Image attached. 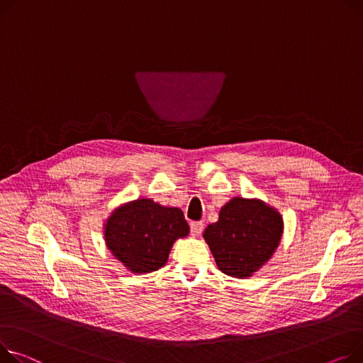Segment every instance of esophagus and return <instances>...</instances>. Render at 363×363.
I'll list each match as a JSON object with an SVG mask.
<instances>
[{"instance_id": "esophagus-1", "label": "esophagus", "mask_w": 363, "mask_h": 363, "mask_svg": "<svg viewBox=\"0 0 363 363\" xmlns=\"http://www.w3.org/2000/svg\"><path fill=\"white\" fill-rule=\"evenodd\" d=\"M204 229V223L203 222H191V233L194 236H199Z\"/></svg>"}]
</instances>
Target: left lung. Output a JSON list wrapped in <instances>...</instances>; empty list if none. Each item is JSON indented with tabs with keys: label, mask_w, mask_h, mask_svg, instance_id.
<instances>
[{
	"label": "left lung",
	"mask_w": 363,
	"mask_h": 363,
	"mask_svg": "<svg viewBox=\"0 0 363 363\" xmlns=\"http://www.w3.org/2000/svg\"><path fill=\"white\" fill-rule=\"evenodd\" d=\"M283 219L280 213L261 200L235 197L208 225L203 238L217 267L228 276L251 277L267 262L280 244Z\"/></svg>",
	"instance_id": "8db88e82"
}]
</instances>
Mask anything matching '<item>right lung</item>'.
Instances as JSON below:
<instances>
[{"label":"right lung","mask_w":363,"mask_h":363,"mask_svg":"<svg viewBox=\"0 0 363 363\" xmlns=\"http://www.w3.org/2000/svg\"><path fill=\"white\" fill-rule=\"evenodd\" d=\"M104 233L112 255L130 272L144 274L163 267L174 242L189 233V226L181 208L140 199L115 208Z\"/></svg>","instance_id":"obj_1"}]
</instances>
